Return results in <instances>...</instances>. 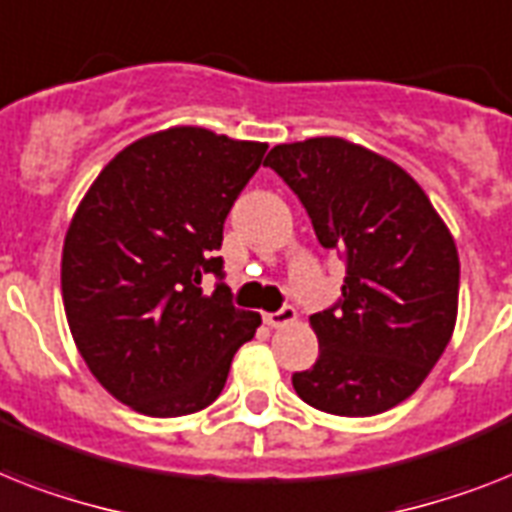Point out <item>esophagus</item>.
I'll return each mask as SVG.
<instances>
[{
	"instance_id": "1",
	"label": "esophagus",
	"mask_w": 512,
	"mask_h": 512,
	"mask_svg": "<svg viewBox=\"0 0 512 512\" xmlns=\"http://www.w3.org/2000/svg\"><path fill=\"white\" fill-rule=\"evenodd\" d=\"M294 321H297V310H294L292 305H284L281 310H276V313L265 315V323H268L270 328H284Z\"/></svg>"
}]
</instances>
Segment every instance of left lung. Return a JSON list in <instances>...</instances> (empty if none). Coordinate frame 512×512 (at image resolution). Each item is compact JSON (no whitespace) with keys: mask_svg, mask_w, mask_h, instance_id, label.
<instances>
[{"mask_svg":"<svg viewBox=\"0 0 512 512\" xmlns=\"http://www.w3.org/2000/svg\"><path fill=\"white\" fill-rule=\"evenodd\" d=\"M265 165L347 268L342 297L310 315L321 352L294 373V392L347 418L400 405L442 357L458 318L450 231L400 165L336 136L278 144Z\"/></svg>","mask_w":512,"mask_h":512,"instance_id":"1","label":"left lung"}]
</instances>
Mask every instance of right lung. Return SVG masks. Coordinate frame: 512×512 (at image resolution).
I'll return each mask as SVG.
<instances>
[{
	"label": "right lung",
	"mask_w": 512,
	"mask_h": 512,
	"mask_svg": "<svg viewBox=\"0 0 512 512\" xmlns=\"http://www.w3.org/2000/svg\"><path fill=\"white\" fill-rule=\"evenodd\" d=\"M268 144L178 126L144 136L105 165L62 249L70 334L107 392L155 418L218 400L260 315L223 284L226 223ZM219 278L213 295L201 281Z\"/></svg>",
	"instance_id": "right-lung-1"
}]
</instances>
